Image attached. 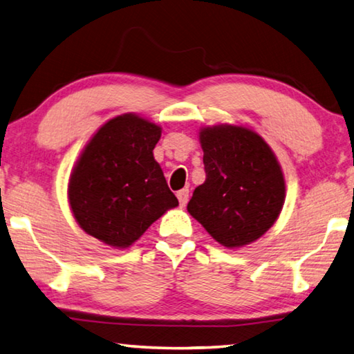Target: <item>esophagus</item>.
Returning <instances> with one entry per match:
<instances>
[{"mask_svg":"<svg viewBox=\"0 0 354 354\" xmlns=\"http://www.w3.org/2000/svg\"><path fill=\"white\" fill-rule=\"evenodd\" d=\"M176 197L179 200V205L181 206H186L187 201H189V189H181L179 192L176 194Z\"/></svg>","mask_w":354,"mask_h":354,"instance_id":"1","label":"esophagus"}]
</instances>
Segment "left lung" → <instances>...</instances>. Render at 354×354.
I'll use <instances>...</instances> for the list:
<instances>
[{"label": "left lung", "mask_w": 354, "mask_h": 354, "mask_svg": "<svg viewBox=\"0 0 354 354\" xmlns=\"http://www.w3.org/2000/svg\"><path fill=\"white\" fill-rule=\"evenodd\" d=\"M206 179L194 190L189 214L218 244L238 249L261 238L285 203V178L274 151L239 124L200 129Z\"/></svg>", "instance_id": "8db88e82"}]
</instances>
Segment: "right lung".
I'll list each match as a JSON object with an SVG mask.
<instances>
[{
    "label": "right lung",
    "mask_w": 354,
    "mask_h": 354,
    "mask_svg": "<svg viewBox=\"0 0 354 354\" xmlns=\"http://www.w3.org/2000/svg\"><path fill=\"white\" fill-rule=\"evenodd\" d=\"M160 126L137 113L111 118L72 168L67 198L83 232L113 249H127L151 223L178 206L153 149Z\"/></svg>",
    "instance_id": "1"
}]
</instances>
